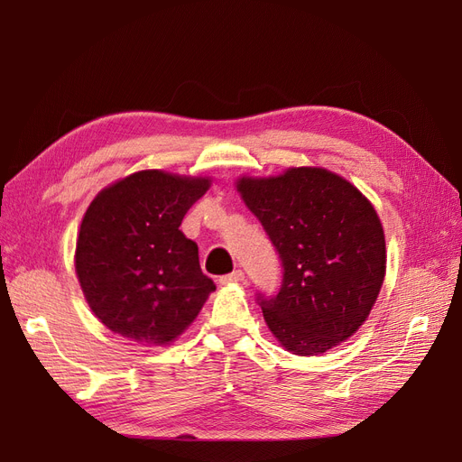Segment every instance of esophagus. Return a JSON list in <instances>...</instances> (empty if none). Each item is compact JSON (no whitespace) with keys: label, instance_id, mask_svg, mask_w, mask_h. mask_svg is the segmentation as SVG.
I'll use <instances>...</instances> for the list:
<instances>
[{"label":"esophagus","instance_id":"obj_1","mask_svg":"<svg viewBox=\"0 0 462 462\" xmlns=\"http://www.w3.org/2000/svg\"><path fill=\"white\" fill-rule=\"evenodd\" d=\"M243 279H245V272H243V270H235V272L227 273V275H221V277H219V283H221V285L239 283V282H243Z\"/></svg>","mask_w":462,"mask_h":462}]
</instances>
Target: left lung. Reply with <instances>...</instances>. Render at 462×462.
Returning a JSON list of instances; mask_svg holds the SVG:
<instances>
[{"label":"left lung","mask_w":462,"mask_h":462,"mask_svg":"<svg viewBox=\"0 0 462 462\" xmlns=\"http://www.w3.org/2000/svg\"><path fill=\"white\" fill-rule=\"evenodd\" d=\"M239 190L282 260L277 295L256 292L287 351L310 356L365 324L385 275V236L372 204L319 167L241 179Z\"/></svg>","instance_id":"8db88e82"}]
</instances>
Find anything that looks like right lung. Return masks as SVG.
<instances>
[{
  "label": "right lung",
  "mask_w": 462,
  "mask_h": 462,
  "mask_svg": "<svg viewBox=\"0 0 462 462\" xmlns=\"http://www.w3.org/2000/svg\"><path fill=\"white\" fill-rule=\"evenodd\" d=\"M208 179L138 171L102 190L80 223L77 275L106 328L144 345H167L199 316L216 283L199 246L179 231Z\"/></svg>",
  "instance_id": "right-lung-1"
}]
</instances>
